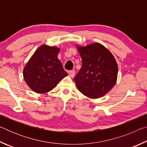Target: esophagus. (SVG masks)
Masks as SVG:
<instances>
[{"instance_id": "34e87169", "label": "esophagus", "mask_w": 147, "mask_h": 147, "mask_svg": "<svg viewBox=\"0 0 147 147\" xmlns=\"http://www.w3.org/2000/svg\"><path fill=\"white\" fill-rule=\"evenodd\" d=\"M69 75L71 77H74L75 75V71L74 70H71L69 72Z\"/></svg>"}]
</instances>
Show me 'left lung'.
Instances as JSON below:
<instances>
[{
    "mask_svg": "<svg viewBox=\"0 0 147 147\" xmlns=\"http://www.w3.org/2000/svg\"><path fill=\"white\" fill-rule=\"evenodd\" d=\"M82 66L74 78L77 88L86 96H104L116 83L117 63L111 53L100 43L78 47Z\"/></svg>",
    "mask_w": 147,
    "mask_h": 147,
    "instance_id": "1",
    "label": "left lung"
}]
</instances>
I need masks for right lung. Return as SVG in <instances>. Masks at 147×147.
<instances>
[{
	"mask_svg": "<svg viewBox=\"0 0 147 147\" xmlns=\"http://www.w3.org/2000/svg\"><path fill=\"white\" fill-rule=\"evenodd\" d=\"M59 51L56 47L42 45L36 50L26 65L23 71L24 80L34 91L47 93L67 76L58 59Z\"/></svg>",
	"mask_w": 147,
	"mask_h": 147,
	"instance_id": "add662e5",
	"label": "right lung"
}]
</instances>
